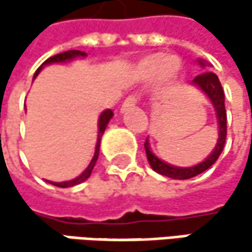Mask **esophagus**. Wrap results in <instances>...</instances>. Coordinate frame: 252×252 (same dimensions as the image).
Wrapping results in <instances>:
<instances>
[{
	"instance_id": "1",
	"label": "esophagus",
	"mask_w": 252,
	"mask_h": 252,
	"mask_svg": "<svg viewBox=\"0 0 252 252\" xmlns=\"http://www.w3.org/2000/svg\"><path fill=\"white\" fill-rule=\"evenodd\" d=\"M135 105H137V96H135V94L128 96L126 100H124L123 106H121V114L126 112L128 109H131V108H132V106H135Z\"/></svg>"
}]
</instances>
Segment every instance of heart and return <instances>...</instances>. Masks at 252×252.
<instances>
[{"label": "heart", "mask_w": 252, "mask_h": 252, "mask_svg": "<svg viewBox=\"0 0 252 252\" xmlns=\"http://www.w3.org/2000/svg\"><path fill=\"white\" fill-rule=\"evenodd\" d=\"M179 68H181V61L176 57L163 55V54H153L146 60H143L140 65V70L144 76L159 74V77L165 81L175 78Z\"/></svg>", "instance_id": "1"}]
</instances>
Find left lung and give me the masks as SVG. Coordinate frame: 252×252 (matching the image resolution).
Segmentation results:
<instances>
[{"label": "left lung", "instance_id": "obj_1", "mask_svg": "<svg viewBox=\"0 0 252 252\" xmlns=\"http://www.w3.org/2000/svg\"><path fill=\"white\" fill-rule=\"evenodd\" d=\"M200 65L203 68L209 67L210 64H207L206 61L200 60L198 61ZM191 86H195L198 87L207 97L209 100L212 102L213 108H215V112H216V118H218V126H219V138H218V143L213 149V152L200 163L194 165V166H189V168H181V166H174V165H169L166 162H163L162 159H159L150 149V143H149V138L146 140L144 143V149H146V156H147V160H149V165L152 166V169L158 174L163 176H168V178H172V179H189L192 176L200 175L203 174L204 171H207L220 156L223 147H225V141H226V109H225V93H223V89H222V84L219 81V77L216 76L215 73L212 71H207V73H203L200 76H197L192 81H191Z\"/></svg>", "mask_w": 252, "mask_h": 252}]
</instances>
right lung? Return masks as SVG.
<instances>
[{"mask_svg": "<svg viewBox=\"0 0 252 252\" xmlns=\"http://www.w3.org/2000/svg\"><path fill=\"white\" fill-rule=\"evenodd\" d=\"M84 57H87L86 52H83V51H76V49L67 51V52H61V54H58V55H54V57L48 58V60L36 70V73H34V76H33V80L37 77V74L42 71V68H43L45 65L55 64V63H67V61H71V60H74V58H84ZM112 117H114V112H112L111 109H106V111H103V112L100 114V117H99V120H97V141H96V150H94L93 159L90 160V163H89V166L84 169V172H81V175H78L77 178H74V179H70V181H64V182H51V181H48L49 184H52V185H55V187H60V188H68V187H74V185H78V184L84 182L89 176L92 175V171H93V168H94V165H96V160H97V158H99V149H100L102 135H103L106 126L109 124V121L112 120Z\"/></svg>", "mask_w": 252, "mask_h": 252, "instance_id": "add662e5", "label": "right lung"}]
</instances>
